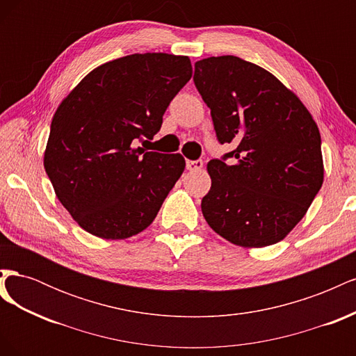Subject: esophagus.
<instances>
[{
    "mask_svg": "<svg viewBox=\"0 0 356 356\" xmlns=\"http://www.w3.org/2000/svg\"><path fill=\"white\" fill-rule=\"evenodd\" d=\"M203 168V161L202 160H187V169L191 172L200 170Z\"/></svg>",
    "mask_w": 356,
    "mask_h": 356,
    "instance_id": "obj_1",
    "label": "esophagus"
}]
</instances>
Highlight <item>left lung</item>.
Wrapping results in <instances>:
<instances>
[{
  "label": "left lung",
  "instance_id": "left-lung-1",
  "mask_svg": "<svg viewBox=\"0 0 356 356\" xmlns=\"http://www.w3.org/2000/svg\"><path fill=\"white\" fill-rule=\"evenodd\" d=\"M196 88L221 144L236 148L208 163L202 213L242 248L281 242L305 217L324 182L319 129L298 96L272 72L238 56L195 63ZM235 159L233 165L223 160Z\"/></svg>",
  "mask_w": 356,
  "mask_h": 356
}]
</instances>
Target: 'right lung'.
I'll return each instance as SVG.
<instances>
[{"mask_svg": "<svg viewBox=\"0 0 356 356\" xmlns=\"http://www.w3.org/2000/svg\"><path fill=\"white\" fill-rule=\"evenodd\" d=\"M188 56L135 53L95 68L53 115L44 169L59 202L83 230L127 239L156 218L186 169L179 153L136 147L191 79Z\"/></svg>", "mask_w": 356, "mask_h": 356, "instance_id": "obj_1", "label": "right lung"}]
</instances>
